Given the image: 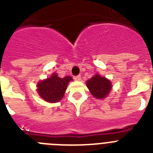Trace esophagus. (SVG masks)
Segmentation results:
<instances>
[{
  "label": "esophagus",
  "instance_id": "34e87169",
  "mask_svg": "<svg viewBox=\"0 0 153 153\" xmlns=\"http://www.w3.org/2000/svg\"><path fill=\"white\" fill-rule=\"evenodd\" d=\"M74 79H75V80H77V81L80 80V79H81L80 76H79V75H78V76H74Z\"/></svg>",
  "mask_w": 153,
  "mask_h": 153
}]
</instances>
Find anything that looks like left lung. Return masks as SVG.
<instances>
[{
	"label": "left lung",
	"mask_w": 153,
	"mask_h": 153,
	"mask_svg": "<svg viewBox=\"0 0 153 153\" xmlns=\"http://www.w3.org/2000/svg\"><path fill=\"white\" fill-rule=\"evenodd\" d=\"M86 86L93 97L97 99H102L107 96L112 88L110 81L104 76L97 74L87 80Z\"/></svg>",
	"instance_id": "obj_1"
}]
</instances>
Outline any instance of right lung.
<instances>
[{"label": "right lung", "instance_id": "obj_1", "mask_svg": "<svg viewBox=\"0 0 153 153\" xmlns=\"http://www.w3.org/2000/svg\"><path fill=\"white\" fill-rule=\"evenodd\" d=\"M72 79L71 76H69L60 78L56 74H53L51 78H47L37 83V92L41 98L47 102H58L63 98L68 83Z\"/></svg>", "mask_w": 153, "mask_h": 153}]
</instances>
